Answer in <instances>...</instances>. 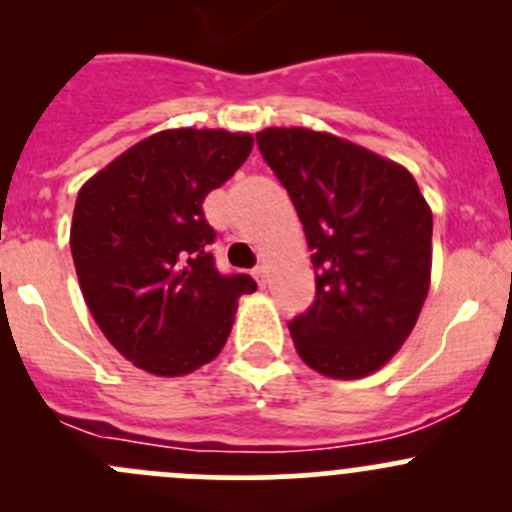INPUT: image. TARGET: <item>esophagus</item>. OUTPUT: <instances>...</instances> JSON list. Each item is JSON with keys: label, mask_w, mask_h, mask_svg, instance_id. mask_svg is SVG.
Listing matches in <instances>:
<instances>
[{"label": "esophagus", "mask_w": 512, "mask_h": 512, "mask_svg": "<svg viewBox=\"0 0 512 512\" xmlns=\"http://www.w3.org/2000/svg\"><path fill=\"white\" fill-rule=\"evenodd\" d=\"M252 275H255V280H257V282H260V285H262V287H265V285H267V267H265V265H257V267H255V270H252Z\"/></svg>", "instance_id": "34e87169"}]
</instances>
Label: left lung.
Returning <instances> with one entry per match:
<instances>
[{
    "label": "left lung",
    "instance_id": "8db88e82",
    "mask_svg": "<svg viewBox=\"0 0 512 512\" xmlns=\"http://www.w3.org/2000/svg\"><path fill=\"white\" fill-rule=\"evenodd\" d=\"M262 158L312 250L317 297L289 322L294 349L329 379H364L414 332L431 287L433 215L404 165L327 131L265 128Z\"/></svg>",
    "mask_w": 512,
    "mask_h": 512
}]
</instances>
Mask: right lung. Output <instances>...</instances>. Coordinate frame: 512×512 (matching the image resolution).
Masks as SVG:
<instances>
[{"mask_svg":"<svg viewBox=\"0 0 512 512\" xmlns=\"http://www.w3.org/2000/svg\"><path fill=\"white\" fill-rule=\"evenodd\" d=\"M252 133L168 128L91 175L71 220L81 292L108 342L138 369L185 376L223 352L247 275L215 270L203 200L245 163Z\"/></svg>","mask_w":512,"mask_h":512,"instance_id":"1","label":"right lung"}]
</instances>
